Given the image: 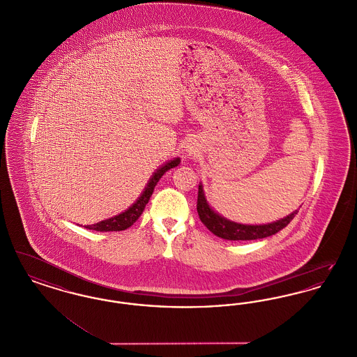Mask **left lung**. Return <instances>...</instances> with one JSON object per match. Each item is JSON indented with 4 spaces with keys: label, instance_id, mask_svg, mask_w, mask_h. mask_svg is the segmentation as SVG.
Segmentation results:
<instances>
[{
    "label": "left lung",
    "instance_id": "8db88e82",
    "mask_svg": "<svg viewBox=\"0 0 357 357\" xmlns=\"http://www.w3.org/2000/svg\"><path fill=\"white\" fill-rule=\"evenodd\" d=\"M198 215L204 226L217 237L227 239V241H252L261 238L271 237L278 233L284 227H287L290 221L297 214V210L289 214L287 217L278 221L264 223V225H243L238 222L230 221L221 214H218L206 199L204 186L199 183L198 188V204H197Z\"/></svg>",
    "mask_w": 357,
    "mask_h": 357
}]
</instances>
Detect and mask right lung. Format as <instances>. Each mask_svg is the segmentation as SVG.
Returning <instances> with one entry per match:
<instances>
[{"label":"right lung","instance_id":"obj_1","mask_svg":"<svg viewBox=\"0 0 357 357\" xmlns=\"http://www.w3.org/2000/svg\"><path fill=\"white\" fill-rule=\"evenodd\" d=\"M179 163H181V158H175V159L167 162L166 165H163L162 167H159L158 170L155 171L153 176L150 178L147 186L144 188V191L140 194V197L136 199V202L131 204L127 210H124L123 213H120L115 217H111L108 220L98 222L95 225H88V226H85V229L96 230V231H121V230H126V229L131 227L137 221V218L142 215L146 204H149L150 197L153 195V188L158 185L159 179L167 171L176 167Z\"/></svg>","mask_w":357,"mask_h":357}]
</instances>
